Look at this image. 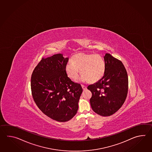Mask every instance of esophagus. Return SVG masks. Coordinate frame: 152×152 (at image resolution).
I'll return each instance as SVG.
<instances>
[{"instance_id": "34e87169", "label": "esophagus", "mask_w": 152, "mask_h": 152, "mask_svg": "<svg viewBox=\"0 0 152 152\" xmlns=\"http://www.w3.org/2000/svg\"><path fill=\"white\" fill-rule=\"evenodd\" d=\"M81 87L83 88V90H85L86 89H87V87L86 86H84V85H81Z\"/></svg>"}]
</instances>
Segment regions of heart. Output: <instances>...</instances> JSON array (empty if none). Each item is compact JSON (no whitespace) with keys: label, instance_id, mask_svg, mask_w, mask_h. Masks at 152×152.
I'll use <instances>...</instances> for the list:
<instances>
[{"label":"heart","instance_id":"b5f03b06","mask_svg":"<svg viewBox=\"0 0 152 152\" xmlns=\"http://www.w3.org/2000/svg\"><path fill=\"white\" fill-rule=\"evenodd\" d=\"M106 65L103 58L99 54L80 53L73 55L72 62L65 66V71L69 78L76 80L79 74H82L79 80L94 83L103 77Z\"/></svg>","mask_w":152,"mask_h":152}]
</instances>
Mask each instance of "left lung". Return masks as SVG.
<instances>
[{"mask_svg":"<svg viewBox=\"0 0 152 152\" xmlns=\"http://www.w3.org/2000/svg\"><path fill=\"white\" fill-rule=\"evenodd\" d=\"M105 72L100 80L89 85L92 94L91 106L94 112L109 116L120 109L126 99L128 77L122 62L109 53L104 56Z\"/></svg>","mask_w":152,"mask_h":152,"instance_id":"8db88e82","label":"left lung"}]
</instances>
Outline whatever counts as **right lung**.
I'll return each instance as SVG.
<instances>
[{
  "label": "right lung",
  "mask_w": 152,
  "mask_h": 152,
  "mask_svg": "<svg viewBox=\"0 0 152 152\" xmlns=\"http://www.w3.org/2000/svg\"><path fill=\"white\" fill-rule=\"evenodd\" d=\"M68 58L62 54L42 58L32 72L31 89L32 97L45 115L60 122L75 116L83 88L68 77L65 66Z\"/></svg>",
  "instance_id": "obj_1"
}]
</instances>
